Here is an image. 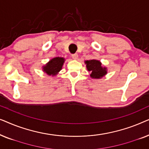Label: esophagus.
<instances>
[{
    "label": "esophagus",
    "mask_w": 149,
    "mask_h": 149,
    "mask_svg": "<svg viewBox=\"0 0 149 149\" xmlns=\"http://www.w3.org/2000/svg\"><path fill=\"white\" fill-rule=\"evenodd\" d=\"M72 58L74 59V60H77V58H78V54H74L72 55Z\"/></svg>",
    "instance_id": "1"
}]
</instances>
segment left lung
<instances>
[{
  "label": "left lung",
  "mask_w": 149,
  "mask_h": 149,
  "mask_svg": "<svg viewBox=\"0 0 149 149\" xmlns=\"http://www.w3.org/2000/svg\"><path fill=\"white\" fill-rule=\"evenodd\" d=\"M87 70L91 72L93 79H101L107 74V68L102 66V63L97 60H87L85 62Z\"/></svg>",
  "instance_id": "obj_1"
}]
</instances>
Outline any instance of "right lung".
I'll use <instances>...</instances> for the list:
<instances>
[{"instance_id": "add662e5", "label": "right lung", "mask_w": 149, "mask_h": 149, "mask_svg": "<svg viewBox=\"0 0 149 149\" xmlns=\"http://www.w3.org/2000/svg\"><path fill=\"white\" fill-rule=\"evenodd\" d=\"M64 61L65 59L64 58L56 57L53 58L42 67V70L48 75L55 76L62 70Z\"/></svg>"}]
</instances>
